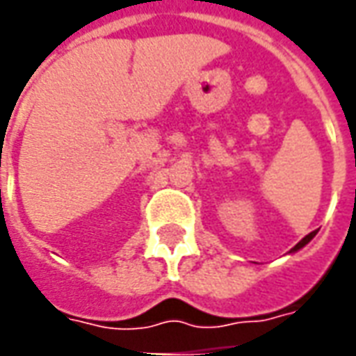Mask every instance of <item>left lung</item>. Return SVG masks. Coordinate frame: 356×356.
<instances>
[{
  "label": "left lung",
  "instance_id": "8db88e82",
  "mask_svg": "<svg viewBox=\"0 0 356 356\" xmlns=\"http://www.w3.org/2000/svg\"><path fill=\"white\" fill-rule=\"evenodd\" d=\"M314 234H316V232H309V234H307L305 238L301 240V242H298V244H296V246H293V250H291V252H298V250H301V248L305 246V244H309V242H311V240H313Z\"/></svg>",
  "mask_w": 356,
  "mask_h": 356
}]
</instances>
